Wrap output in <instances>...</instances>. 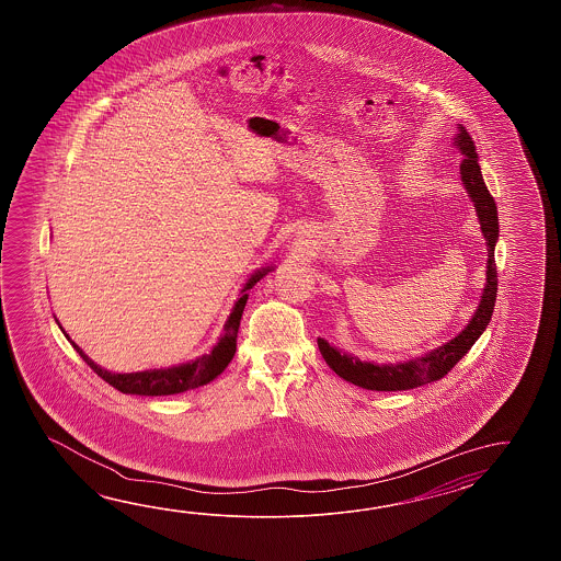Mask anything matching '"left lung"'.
I'll use <instances>...</instances> for the list:
<instances>
[{"label":"left lung","instance_id":"obj_1","mask_svg":"<svg viewBox=\"0 0 561 561\" xmlns=\"http://www.w3.org/2000/svg\"><path fill=\"white\" fill-rule=\"evenodd\" d=\"M455 146L461 150V179L466 184L471 201L476 203L477 216L481 222L483 237L488 240V285L483 288V297L477 307L473 319L469 321L466 331L457 334L449 343L425 353L415 360H407L399 365H373L363 363L351 355H341L336 348L327 341L319 339V348L327 365L345 381L358 385L369 391H407L415 389L427 382L439 381L449 370L459 363V358L466 357L467 351L473 346L479 334L485 331L493 307L497 297V266H495V242L500 237V220H497V206L493 196L489 194L488 186L481 176V168L477 162L476 144L469 136V131L461 126V130L455 138Z\"/></svg>","mask_w":561,"mask_h":561}]
</instances>
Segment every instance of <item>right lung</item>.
<instances>
[{
  "mask_svg": "<svg viewBox=\"0 0 561 561\" xmlns=\"http://www.w3.org/2000/svg\"><path fill=\"white\" fill-rule=\"evenodd\" d=\"M268 273V268H264L261 273L249 278L247 286L242 288V297L237 300L234 309L228 317L225 324V334L218 341V345L213 348L210 355L184 363L172 369H154L142 370V373H110V370L98 367L92 358L84 355V351L80 346L72 343L73 348L80 353V357L84 358L90 365V369L94 370L98 377H102L107 385H112L114 389H118L119 393L144 394V397H160V394L184 393L196 389L201 385L213 381L222 370L227 369L228 363L237 353V336H239L240 319H242V310L247 305V290L256 285L264 275Z\"/></svg>",
  "mask_w": 561,
  "mask_h": 561,
  "instance_id": "right-lung-1",
  "label": "right lung"
}]
</instances>
